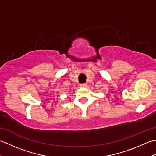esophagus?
Returning a JSON list of instances; mask_svg holds the SVG:
<instances>
[{
    "instance_id": "obj_1",
    "label": "esophagus",
    "mask_w": 156,
    "mask_h": 156,
    "mask_svg": "<svg viewBox=\"0 0 156 156\" xmlns=\"http://www.w3.org/2000/svg\"><path fill=\"white\" fill-rule=\"evenodd\" d=\"M86 86H87V84H86L85 83H84V84H80V87H81V88H83V87H85Z\"/></svg>"
}]
</instances>
